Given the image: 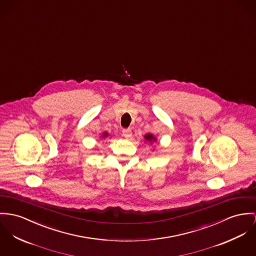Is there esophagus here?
<instances>
[{
	"mask_svg": "<svg viewBox=\"0 0 256 256\" xmlns=\"http://www.w3.org/2000/svg\"><path fill=\"white\" fill-rule=\"evenodd\" d=\"M122 136H124L126 138H130L132 136V130H122Z\"/></svg>",
	"mask_w": 256,
	"mask_h": 256,
	"instance_id": "34e87169",
	"label": "esophagus"
}]
</instances>
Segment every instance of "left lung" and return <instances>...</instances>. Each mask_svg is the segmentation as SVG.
I'll use <instances>...</instances> for the list:
<instances>
[{"label": "left lung", "mask_w": 256, "mask_h": 256, "mask_svg": "<svg viewBox=\"0 0 256 256\" xmlns=\"http://www.w3.org/2000/svg\"><path fill=\"white\" fill-rule=\"evenodd\" d=\"M144 138L148 141V142H154V141H156L157 139L156 138H154L152 134H146L145 136H144Z\"/></svg>", "instance_id": "obj_1"}]
</instances>
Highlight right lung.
<instances>
[{"instance_id": "right-lung-1", "label": "right lung", "mask_w": 256, "mask_h": 256, "mask_svg": "<svg viewBox=\"0 0 256 256\" xmlns=\"http://www.w3.org/2000/svg\"><path fill=\"white\" fill-rule=\"evenodd\" d=\"M103 136V138H107V136H108V134H107V132H104V134H103V136Z\"/></svg>"}]
</instances>
